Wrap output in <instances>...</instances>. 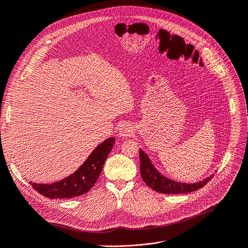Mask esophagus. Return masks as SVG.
<instances>
[{
    "label": "esophagus",
    "instance_id": "1",
    "mask_svg": "<svg viewBox=\"0 0 248 248\" xmlns=\"http://www.w3.org/2000/svg\"><path fill=\"white\" fill-rule=\"evenodd\" d=\"M133 133H134L133 126L129 123L122 124L121 127H119V131H118V134L122 137H124V138H126V137H131L133 135Z\"/></svg>",
    "mask_w": 248,
    "mask_h": 248
}]
</instances>
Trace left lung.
I'll use <instances>...</instances> for the list:
<instances>
[{
    "mask_svg": "<svg viewBox=\"0 0 248 248\" xmlns=\"http://www.w3.org/2000/svg\"><path fill=\"white\" fill-rule=\"evenodd\" d=\"M140 172L143 181L146 183V185L153 189L154 191L159 192V193L164 194H181V193H188V192H193L198 190L199 188L206 185V183L212 179L209 178L198 182L193 183V184H186V183H180L170 180L162 176L161 173L153 167L149 157L147 156L143 150L140 149Z\"/></svg>",
    "mask_w": 248,
    "mask_h": 248,
    "instance_id": "8db88e82",
    "label": "left lung"
}]
</instances>
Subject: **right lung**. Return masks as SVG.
<instances>
[{"mask_svg": "<svg viewBox=\"0 0 248 248\" xmlns=\"http://www.w3.org/2000/svg\"><path fill=\"white\" fill-rule=\"evenodd\" d=\"M114 142L115 138L112 137L98 145L82 166L65 179L53 184H36L32 182L30 184L40 194L51 199L72 198L85 194L97 182Z\"/></svg>", "mask_w": 248, "mask_h": 248, "instance_id": "add662e5", "label": "right lung"}]
</instances>
